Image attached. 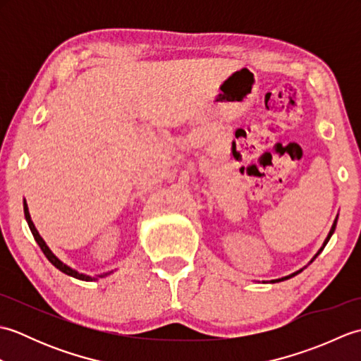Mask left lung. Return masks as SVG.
<instances>
[{"mask_svg":"<svg viewBox=\"0 0 361 361\" xmlns=\"http://www.w3.org/2000/svg\"><path fill=\"white\" fill-rule=\"evenodd\" d=\"M336 220H338V216H336V219L334 220V225H332V228H331V231H329V234H327V237H326V240L323 242V247H321V248H319V250L317 251V255L312 257V260H310V262H313V260H315V259H317V257L319 256V252L324 250V247H326V245H327V242H329V240H331V237H332V234L335 233V228H336ZM310 262H309V264H310ZM299 271H301V270H299ZM299 271H296V273H293V274H288V276H283V278H281V279H273V281H270V282H271V283H274V282H281V281H286V279H290V278H293V276H295V274H298Z\"/></svg>","mask_w":361,"mask_h":361,"instance_id":"1","label":"left lung"}]
</instances>
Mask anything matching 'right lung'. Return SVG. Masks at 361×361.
Listing matches in <instances>:
<instances>
[{"label": "right lung", "instance_id": "1", "mask_svg": "<svg viewBox=\"0 0 361 361\" xmlns=\"http://www.w3.org/2000/svg\"><path fill=\"white\" fill-rule=\"evenodd\" d=\"M23 208H25V217H26V221H27V225H29V228H30V233H32V235H34L35 242L38 243V247L42 248V251L44 252V256L48 257L49 262H51L54 267H56V268H59L60 271L65 273V274H68V276H71V278L80 279V281H87V282L97 281V279H101V278H105V276L111 274L113 271H116V270H111V271H106V273H102V274L90 276V274H85V273H80V271H78V270H74V268H71L70 265H66L65 262H62V260H60L56 255H54V252L51 251V248L48 247V245H46V242L43 240V237L40 235V233L37 231V228H35V225H34V221H32V219H30V214H29V208H27V203H26V200L23 202Z\"/></svg>", "mask_w": 361, "mask_h": 361}]
</instances>
